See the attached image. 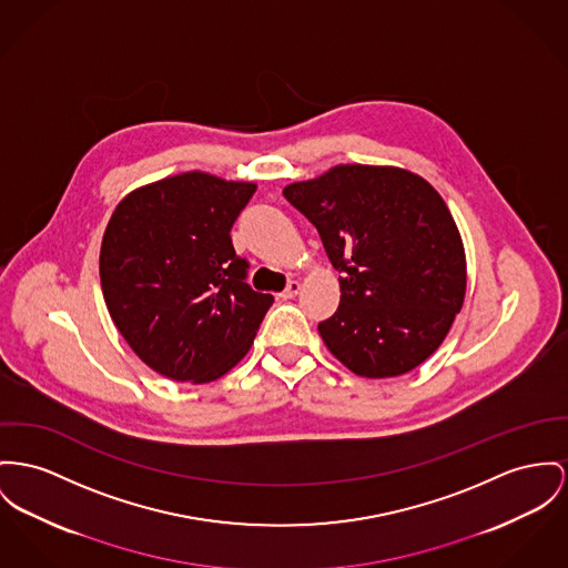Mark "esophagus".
I'll list each match as a JSON object with an SVG mask.
<instances>
[{
  "label": "esophagus",
  "instance_id": "1",
  "mask_svg": "<svg viewBox=\"0 0 568 568\" xmlns=\"http://www.w3.org/2000/svg\"><path fill=\"white\" fill-rule=\"evenodd\" d=\"M300 291H302V284H300L297 280H291L288 286L284 288V293H280V297H282V300H293L295 295H300Z\"/></svg>",
  "mask_w": 568,
  "mask_h": 568
}]
</instances>
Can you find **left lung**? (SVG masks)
<instances>
[{
  "mask_svg": "<svg viewBox=\"0 0 568 568\" xmlns=\"http://www.w3.org/2000/svg\"><path fill=\"white\" fill-rule=\"evenodd\" d=\"M284 197L316 226L341 271V305L318 323L357 377L412 373L448 336L467 288L460 232L444 197L394 165L341 163Z\"/></svg>",
  "mask_w": 568,
  "mask_h": 568,
  "instance_id": "left-lung-1",
  "label": "left lung"
}]
</instances>
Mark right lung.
<instances>
[{
	"label": "right lung",
	"mask_w": 568,
	"mask_h": 568,
	"mask_svg": "<svg viewBox=\"0 0 568 568\" xmlns=\"http://www.w3.org/2000/svg\"><path fill=\"white\" fill-rule=\"evenodd\" d=\"M256 183L183 172L126 193L99 256L118 332L154 373L224 377L252 348L273 297L245 284L230 227Z\"/></svg>",
	"instance_id": "1"
}]
</instances>
